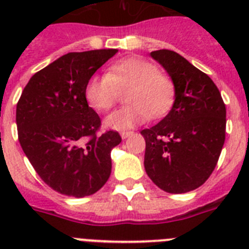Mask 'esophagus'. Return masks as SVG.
Returning <instances> with one entry per match:
<instances>
[{
	"label": "esophagus",
	"mask_w": 249,
	"mask_h": 249,
	"mask_svg": "<svg viewBox=\"0 0 249 249\" xmlns=\"http://www.w3.org/2000/svg\"><path fill=\"white\" fill-rule=\"evenodd\" d=\"M133 135V132L132 131H123V132H121V137L123 138V140H126L127 137H129V136H132Z\"/></svg>",
	"instance_id": "esophagus-1"
}]
</instances>
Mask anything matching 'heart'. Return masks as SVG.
Segmentation results:
<instances>
[{
    "label": "heart",
    "instance_id": "b5f03b06",
    "mask_svg": "<svg viewBox=\"0 0 249 249\" xmlns=\"http://www.w3.org/2000/svg\"><path fill=\"white\" fill-rule=\"evenodd\" d=\"M128 105L106 118L112 129H127L149 118L166 114L175 100V83L168 74L158 71L155 63L141 57H128L112 63L106 74H93L85 86V98L98 112L108 111L126 91Z\"/></svg>",
    "mask_w": 249,
    "mask_h": 249
}]
</instances>
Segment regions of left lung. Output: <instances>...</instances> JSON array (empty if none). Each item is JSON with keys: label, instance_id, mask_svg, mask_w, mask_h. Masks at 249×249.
I'll list each match as a JSON object with an SVG mask.
<instances>
[{"label": "left lung", "instance_id": "left-lung-1", "mask_svg": "<svg viewBox=\"0 0 249 249\" xmlns=\"http://www.w3.org/2000/svg\"><path fill=\"white\" fill-rule=\"evenodd\" d=\"M175 83V103L163 120L141 131L144 169L168 193L198 188L212 175L226 140V105L210 77L175 51L151 52Z\"/></svg>", "mask_w": 249, "mask_h": 249}]
</instances>
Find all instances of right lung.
<instances>
[{
  "instance_id": "right-lung-1",
  "label": "right lung",
  "mask_w": 249,
  "mask_h": 249,
  "mask_svg": "<svg viewBox=\"0 0 249 249\" xmlns=\"http://www.w3.org/2000/svg\"><path fill=\"white\" fill-rule=\"evenodd\" d=\"M117 50L70 52L35 73L17 102L18 141L47 186L61 195L86 197L109 178L116 131L97 135L101 118L85 98V86Z\"/></svg>"
}]
</instances>
